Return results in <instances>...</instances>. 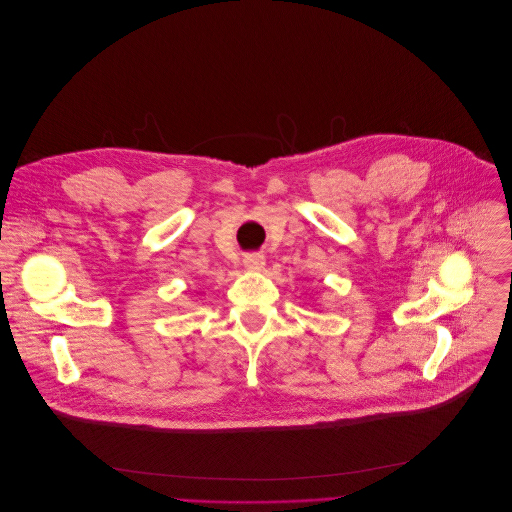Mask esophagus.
<instances>
[{
    "label": "esophagus",
    "instance_id": "1",
    "mask_svg": "<svg viewBox=\"0 0 512 512\" xmlns=\"http://www.w3.org/2000/svg\"><path fill=\"white\" fill-rule=\"evenodd\" d=\"M264 264H266V258H264V254H260V252H252V254H246V256H244V266H246L248 270H262Z\"/></svg>",
    "mask_w": 512,
    "mask_h": 512
}]
</instances>
